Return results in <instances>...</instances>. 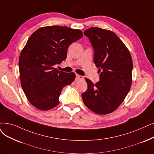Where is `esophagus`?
<instances>
[{
    "label": "esophagus",
    "instance_id": "obj_1",
    "mask_svg": "<svg viewBox=\"0 0 154 154\" xmlns=\"http://www.w3.org/2000/svg\"><path fill=\"white\" fill-rule=\"evenodd\" d=\"M76 79L77 80H82L84 79V77L82 76V75H76Z\"/></svg>",
    "mask_w": 154,
    "mask_h": 154
}]
</instances>
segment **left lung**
<instances>
[{
  "label": "left lung",
  "instance_id": "1",
  "mask_svg": "<svg viewBox=\"0 0 154 154\" xmlns=\"http://www.w3.org/2000/svg\"><path fill=\"white\" fill-rule=\"evenodd\" d=\"M94 51V63L99 68V81L88 78V89L82 94L85 106L99 115L116 110L130 91L133 62L130 51L112 31L90 28L84 31Z\"/></svg>",
  "mask_w": 154,
  "mask_h": 154
}]
</instances>
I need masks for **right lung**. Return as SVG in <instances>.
Returning <instances> with one entry per match:
<instances>
[{
    "instance_id": "obj_1",
    "label": "right lung",
    "mask_w": 154,
    "mask_h": 154,
    "mask_svg": "<svg viewBox=\"0 0 154 154\" xmlns=\"http://www.w3.org/2000/svg\"><path fill=\"white\" fill-rule=\"evenodd\" d=\"M82 36L79 29L51 26L37 29L28 39L20 54L19 69L22 88L35 108L47 111L59 104L62 89L74 81L75 74L53 66L65 60L69 46Z\"/></svg>"
}]
</instances>
